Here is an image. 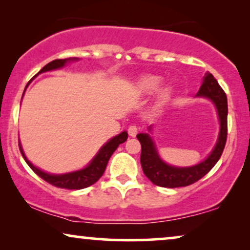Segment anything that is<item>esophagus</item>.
Wrapping results in <instances>:
<instances>
[{
	"label": "esophagus",
	"instance_id": "obj_1",
	"mask_svg": "<svg viewBox=\"0 0 250 250\" xmlns=\"http://www.w3.org/2000/svg\"><path fill=\"white\" fill-rule=\"evenodd\" d=\"M138 132H139V126H136V125H129L128 126L127 133H128L129 136L134 138V136L138 134Z\"/></svg>",
	"mask_w": 250,
	"mask_h": 250
}]
</instances>
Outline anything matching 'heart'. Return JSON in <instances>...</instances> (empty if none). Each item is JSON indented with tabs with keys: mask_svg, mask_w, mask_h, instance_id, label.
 Masks as SVG:
<instances>
[{
	"mask_svg": "<svg viewBox=\"0 0 250 250\" xmlns=\"http://www.w3.org/2000/svg\"><path fill=\"white\" fill-rule=\"evenodd\" d=\"M160 80L156 76H143L140 78L138 82V88L140 92L142 93H150V92H153L157 87L159 86ZM162 95H166V92H163Z\"/></svg>",
	"mask_w": 250,
	"mask_h": 250,
	"instance_id": "obj_1",
	"label": "heart"
}]
</instances>
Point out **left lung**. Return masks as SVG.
Listing matches in <instances>:
<instances>
[{"instance_id": "1", "label": "left lung", "mask_w": 250, "mask_h": 250, "mask_svg": "<svg viewBox=\"0 0 250 250\" xmlns=\"http://www.w3.org/2000/svg\"><path fill=\"white\" fill-rule=\"evenodd\" d=\"M199 97H207L216 105L220 117V136L215 148L207 159L192 167H173L167 165L159 158L155 146L148 134H138L136 138L141 143V157L140 162L145 175L155 184L163 188H180L193 184L204 177L215 166L223 153L228 136V99L223 88L220 86L210 73H206L200 90Z\"/></svg>"}]
</instances>
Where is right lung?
Here are the masks:
<instances>
[{
    "label": "right lung",
    "instance_id": "right-lung-1",
    "mask_svg": "<svg viewBox=\"0 0 250 250\" xmlns=\"http://www.w3.org/2000/svg\"><path fill=\"white\" fill-rule=\"evenodd\" d=\"M68 60L70 59H56L51 61V62L47 63L46 66H44L42 69L40 70V73H44V71L53 70V69H57V68L62 67ZM23 93H25V91H23ZM127 136H128L127 133L122 132L121 134L115 136V138H112L110 141L105 143V145L102 146L100 151L98 152V155L94 157V159L92 160L90 165L87 167H85L84 169L77 170V172L63 174V175H51V174L42 172L41 169L36 168L32 163L28 162V159L26 158V156L23 155L21 146H20V143H19V149L23 157V159H25V162L28 164L30 168H32L40 177H42L44 181H46L47 183L52 184V186L57 188H61V189L80 190L94 184L102 175H104L105 167H107V164L109 162V159H110L111 155L115 152V150L118 148L119 145H122V143H124L126 140H127Z\"/></svg>",
    "mask_w": 250,
    "mask_h": 250
}]
</instances>
